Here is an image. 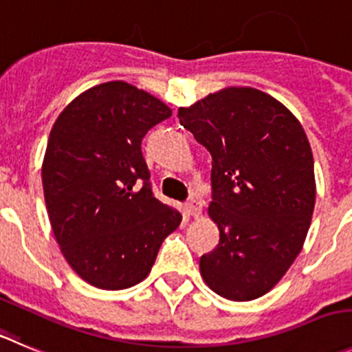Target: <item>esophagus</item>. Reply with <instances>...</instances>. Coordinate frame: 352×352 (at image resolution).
Segmentation results:
<instances>
[{"mask_svg":"<svg viewBox=\"0 0 352 352\" xmlns=\"http://www.w3.org/2000/svg\"><path fill=\"white\" fill-rule=\"evenodd\" d=\"M186 210H187V213H189V215L195 217V219H198V217L201 215V203H199L196 198H192L191 201H187Z\"/></svg>","mask_w":352,"mask_h":352,"instance_id":"esophagus-1","label":"esophagus"}]
</instances>
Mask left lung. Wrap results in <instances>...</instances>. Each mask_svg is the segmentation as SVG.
I'll return each mask as SVG.
<instances>
[{
    "label": "left lung",
    "mask_w": 352,
    "mask_h": 352,
    "mask_svg": "<svg viewBox=\"0 0 352 352\" xmlns=\"http://www.w3.org/2000/svg\"><path fill=\"white\" fill-rule=\"evenodd\" d=\"M177 118L212 156L208 215L219 243L199 258L203 281L229 300L262 297L300 254L314 212L304 128L280 100L250 87L213 91Z\"/></svg>",
    "instance_id": "left-lung-1"
}]
</instances>
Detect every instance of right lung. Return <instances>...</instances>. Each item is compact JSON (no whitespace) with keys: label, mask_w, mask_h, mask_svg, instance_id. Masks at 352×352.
I'll return each mask as SVG.
<instances>
[{"label":"right lung","mask_w":352,"mask_h":352,"mask_svg":"<svg viewBox=\"0 0 352 352\" xmlns=\"http://www.w3.org/2000/svg\"><path fill=\"white\" fill-rule=\"evenodd\" d=\"M170 116L149 91L107 81L69 102L52 126L41 166L48 219L67 264L91 287L124 290L146 280L182 221L153 196L140 149Z\"/></svg>","instance_id":"add662e5"}]
</instances>
